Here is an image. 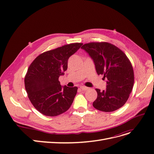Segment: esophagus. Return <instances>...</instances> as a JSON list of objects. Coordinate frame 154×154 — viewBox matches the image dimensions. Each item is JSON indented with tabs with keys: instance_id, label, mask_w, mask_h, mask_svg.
I'll return each mask as SVG.
<instances>
[{
	"instance_id": "34e87169",
	"label": "esophagus",
	"mask_w": 154,
	"mask_h": 154,
	"mask_svg": "<svg viewBox=\"0 0 154 154\" xmlns=\"http://www.w3.org/2000/svg\"><path fill=\"white\" fill-rule=\"evenodd\" d=\"M80 88L82 91H87V90L88 89V87H87L85 86H81Z\"/></svg>"
}]
</instances>
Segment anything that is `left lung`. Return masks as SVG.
Here are the masks:
<instances>
[{"instance_id": "obj_1", "label": "left lung", "mask_w": 154, "mask_h": 154, "mask_svg": "<svg viewBox=\"0 0 154 154\" xmlns=\"http://www.w3.org/2000/svg\"><path fill=\"white\" fill-rule=\"evenodd\" d=\"M94 61L97 74L106 78V88H96L95 109L109 112L119 109L128 100L134 82V70L129 59L123 51L108 42H91L81 48Z\"/></svg>"}]
</instances>
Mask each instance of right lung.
Segmentation results:
<instances>
[{
    "label": "right lung",
    "mask_w": 154,
    "mask_h": 154,
    "mask_svg": "<svg viewBox=\"0 0 154 154\" xmlns=\"http://www.w3.org/2000/svg\"><path fill=\"white\" fill-rule=\"evenodd\" d=\"M83 45L74 43L46 51L29 66L24 79L25 88L35 108L47 116H57L71 106L78 87H62L58 80L67 69L69 57Z\"/></svg>",
    "instance_id": "obj_1"
}]
</instances>
